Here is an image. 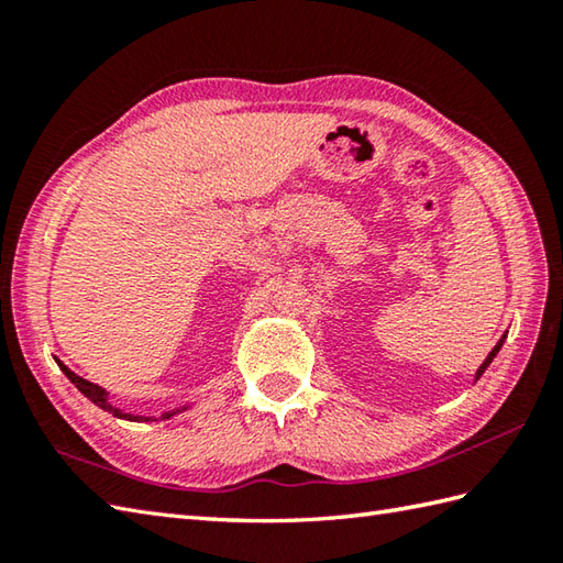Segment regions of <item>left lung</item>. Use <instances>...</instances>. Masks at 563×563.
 <instances>
[{"label": "left lung", "instance_id": "8db88e82", "mask_svg": "<svg viewBox=\"0 0 563 563\" xmlns=\"http://www.w3.org/2000/svg\"><path fill=\"white\" fill-rule=\"evenodd\" d=\"M504 341H506V333H504V336H500V341H498V343H496V345H494V351H492V353H488V355H486V361H484V363H482V367H479V369H476V379H479V377H482V375H484V369H486V367H488V365H492V361H494V357H496V355H498V351H500V345H504Z\"/></svg>", "mask_w": 563, "mask_h": 563}]
</instances>
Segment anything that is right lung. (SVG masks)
<instances>
[{
    "mask_svg": "<svg viewBox=\"0 0 563 563\" xmlns=\"http://www.w3.org/2000/svg\"><path fill=\"white\" fill-rule=\"evenodd\" d=\"M57 365H59V369H63V373L69 377L71 385H75V387L84 394V397H87L89 401L97 404L99 409L113 413L115 418H123V421H159V418H172V416H176V413H181V411H186V409H188V406H181V409L164 411L159 418H154V416H135V413H125V411H121V409H115V406L109 401V394H106V389H101L99 385H93V382H89V379H81L79 375L71 373V369H69L67 365L59 363V361H57Z\"/></svg>",
    "mask_w": 563,
    "mask_h": 563,
    "instance_id": "right-lung-1",
    "label": "right lung"
}]
</instances>
